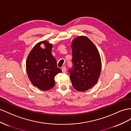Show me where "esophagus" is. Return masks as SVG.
<instances>
[{
	"label": "esophagus",
	"instance_id": "obj_1",
	"mask_svg": "<svg viewBox=\"0 0 131 131\" xmlns=\"http://www.w3.org/2000/svg\"><path fill=\"white\" fill-rule=\"evenodd\" d=\"M62 72L64 73L66 72V68L65 66H63L62 68Z\"/></svg>",
	"mask_w": 131,
	"mask_h": 131
}]
</instances>
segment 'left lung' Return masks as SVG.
<instances>
[{
    "label": "left lung",
    "mask_w": 131,
    "mask_h": 131,
    "mask_svg": "<svg viewBox=\"0 0 131 131\" xmlns=\"http://www.w3.org/2000/svg\"><path fill=\"white\" fill-rule=\"evenodd\" d=\"M73 66L69 70L74 88L84 92L96 83L102 69L100 54L95 45L85 36H78L72 43Z\"/></svg>",
    "instance_id": "1"
}]
</instances>
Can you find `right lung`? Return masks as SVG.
<instances>
[{"label": "right lung", "mask_w": 131, "mask_h": 131, "mask_svg": "<svg viewBox=\"0 0 131 131\" xmlns=\"http://www.w3.org/2000/svg\"><path fill=\"white\" fill-rule=\"evenodd\" d=\"M45 44L43 49L40 44ZM53 45L47 41L37 43L29 53L26 61V70L33 85L42 91H48L55 84L54 77L61 70L57 66V60L51 54Z\"/></svg>", "instance_id": "right-lung-1"}]
</instances>
